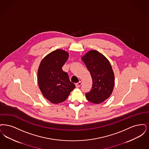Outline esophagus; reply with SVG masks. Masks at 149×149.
Here are the masks:
<instances>
[{
    "mask_svg": "<svg viewBox=\"0 0 149 149\" xmlns=\"http://www.w3.org/2000/svg\"><path fill=\"white\" fill-rule=\"evenodd\" d=\"M81 84H82V82L79 81V82L76 84V87H80L81 86Z\"/></svg>",
    "mask_w": 149,
    "mask_h": 149,
    "instance_id": "1",
    "label": "esophagus"
}]
</instances>
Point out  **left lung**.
Here are the masks:
<instances>
[{
	"mask_svg": "<svg viewBox=\"0 0 149 149\" xmlns=\"http://www.w3.org/2000/svg\"><path fill=\"white\" fill-rule=\"evenodd\" d=\"M92 79L91 91L86 93L87 100L93 104L104 102L113 90L115 76L109 60L96 50H92L82 57Z\"/></svg>",
	"mask_w": 149,
	"mask_h": 149,
	"instance_id": "left-lung-1",
	"label": "left lung"
}]
</instances>
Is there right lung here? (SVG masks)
Instances as JSON below:
<instances>
[{"label":"right lung","mask_w":149,"mask_h":149,"mask_svg":"<svg viewBox=\"0 0 149 149\" xmlns=\"http://www.w3.org/2000/svg\"><path fill=\"white\" fill-rule=\"evenodd\" d=\"M68 58V53L57 49L43 58L38 71L39 88L43 96L53 104L65 101L76 86L71 82L62 67Z\"/></svg>","instance_id":"add662e5"}]
</instances>
